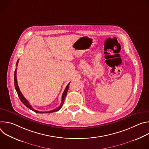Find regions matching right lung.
<instances>
[{
  "mask_svg": "<svg viewBox=\"0 0 149 149\" xmlns=\"http://www.w3.org/2000/svg\"><path fill=\"white\" fill-rule=\"evenodd\" d=\"M18 62H19V59L17 60V62H16V66L17 65V63H18ZM14 82H15V89L16 90V92L17 93V95L20 100V101H22V102L26 106V107H28V109H29L30 110H32L33 111L35 112V113H54V112H56V111H59L61 107H62L63 105V102H64V100H65V98L66 97V95L67 94V92L68 91V88H69V86H70V83L67 85V86L65 88V90H64V91H63V94H62V100H61V104L59 105V107H58L57 108H56L55 109H54L52 110H50V111H37L36 110H35L34 109L32 108V105H30V104L29 103L28 101L26 100V98L24 97V95H22V93L20 92V90H19V88L18 87V85H17V79H16V69H15V73H14Z\"/></svg>",
  "mask_w": 149,
  "mask_h": 149,
  "instance_id": "right-lung-1",
  "label": "right lung"
}]
</instances>
